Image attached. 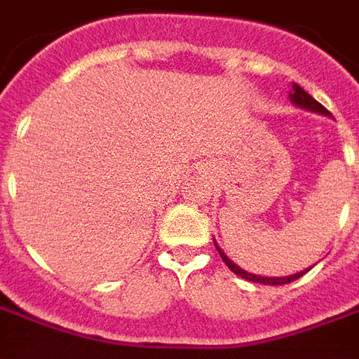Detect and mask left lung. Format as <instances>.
Instances as JSON below:
<instances>
[{
    "label": "left lung",
    "instance_id": "8db88e82",
    "mask_svg": "<svg viewBox=\"0 0 359 359\" xmlns=\"http://www.w3.org/2000/svg\"><path fill=\"white\" fill-rule=\"evenodd\" d=\"M290 100H292V103H296V105H300V107H304V109H309V111H316V113H321V115H331L329 111L325 109L321 103L317 102V100H313L311 95L306 92L304 88H300L298 84H294L292 86V94H290ZM215 248H217L219 256H221V259L225 262L226 267L233 271L234 275H238V277L246 278V280H252V283H259V285H288V283H292V280H296L298 277H302L304 273H296V275H290V277H262V275H254V273H248V271L241 269L238 265H234L229 257L221 252V248H219L217 244H215ZM309 271V269H308Z\"/></svg>",
    "mask_w": 359,
    "mask_h": 359
}]
</instances>
